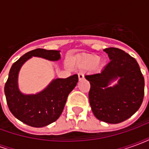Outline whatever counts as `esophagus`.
I'll list each match as a JSON object with an SVG mask.
<instances>
[{
  "mask_svg": "<svg viewBox=\"0 0 149 149\" xmlns=\"http://www.w3.org/2000/svg\"><path fill=\"white\" fill-rule=\"evenodd\" d=\"M78 78H79V81H83V80L84 79V74H83L82 72H80V73H78Z\"/></svg>",
  "mask_w": 149,
  "mask_h": 149,
  "instance_id": "34e87169",
  "label": "esophagus"
}]
</instances>
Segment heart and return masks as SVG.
Masks as SVG:
<instances>
[{
	"label": "heart",
	"mask_w": 149,
	"mask_h": 149,
	"mask_svg": "<svg viewBox=\"0 0 149 149\" xmlns=\"http://www.w3.org/2000/svg\"><path fill=\"white\" fill-rule=\"evenodd\" d=\"M101 62V60L99 58L98 56H92L90 57H88L87 59L84 60L81 65L84 67H87V68H90V67H93L96 64H99Z\"/></svg>",
	"instance_id": "1"
}]
</instances>
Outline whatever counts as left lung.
I'll return each instance as SVG.
<instances>
[{"label":"left lung","instance_id":"1","mask_svg":"<svg viewBox=\"0 0 149 149\" xmlns=\"http://www.w3.org/2000/svg\"><path fill=\"white\" fill-rule=\"evenodd\" d=\"M110 62L100 72L84 76L90 83L89 103L94 116L101 121H125L141 107L144 79L133 57L116 48L104 49ZM118 81L112 86V82Z\"/></svg>","mask_w":149,"mask_h":149}]
</instances>
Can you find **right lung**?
Returning a JSON list of instances; mask_svg holds the SVG:
<instances>
[{
	"instance_id": "right-lung-1",
	"label": "right lung",
	"mask_w": 149,
	"mask_h": 149,
	"mask_svg": "<svg viewBox=\"0 0 149 149\" xmlns=\"http://www.w3.org/2000/svg\"><path fill=\"white\" fill-rule=\"evenodd\" d=\"M61 51L37 49L25 53L12 65L5 85L8 109L13 115L26 125L41 128L56 121L61 115L68 94L76 87L78 76L53 79L42 91L35 94H24L19 89L18 75L22 65L33 56L50 61L61 59Z\"/></svg>"
}]
</instances>
